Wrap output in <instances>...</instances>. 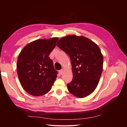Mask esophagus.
<instances>
[{
	"mask_svg": "<svg viewBox=\"0 0 127 127\" xmlns=\"http://www.w3.org/2000/svg\"><path fill=\"white\" fill-rule=\"evenodd\" d=\"M59 74L60 75H63V72H64V69H61L60 70H59Z\"/></svg>",
	"mask_w": 127,
	"mask_h": 127,
	"instance_id": "1",
	"label": "esophagus"
}]
</instances>
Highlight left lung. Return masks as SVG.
<instances>
[{"label":"left lung","instance_id":"left-lung-1","mask_svg":"<svg viewBox=\"0 0 127 127\" xmlns=\"http://www.w3.org/2000/svg\"><path fill=\"white\" fill-rule=\"evenodd\" d=\"M70 57L73 78L67 88L75 96L84 98L96 88L103 71V57L95 42L83 36L69 35L57 44Z\"/></svg>","mask_w":127,"mask_h":127}]
</instances>
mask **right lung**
<instances>
[{"mask_svg": "<svg viewBox=\"0 0 127 127\" xmlns=\"http://www.w3.org/2000/svg\"><path fill=\"white\" fill-rule=\"evenodd\" d=\"M58 37L39 39L26 44L19 54L17 72L24 90L39 96L51 90L57 77L53 61L49 57Z\"/></svg>", "mask_w": 127, "mask_h": 127, "instance_id": "1", "label": "right lung"}]
</instances>
